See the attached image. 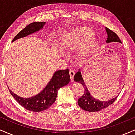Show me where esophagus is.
<instances>
[{
  "mask_svg": "<svg viewBox=\"0 0 135 135\" xmlns=\"http://www.w3.org/2000/svg\"><path fill=\"white\" fill-rule=\"evenodd\" d=\"M75 70H70L69 71V74H70V79H71V81H73L74 80V75H75Z\"/></svg>",
  "mask_w": 135,
  "mask_h": 135,
  "instance_id": "1",
  "label": "esophagus"
}]
</instances>
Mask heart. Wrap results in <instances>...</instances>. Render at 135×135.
Returning <instances> with one entry per match:
<instances>
[{"mask_svg":"<svg viewBox=\"0 0 135 135\" xmlns=\"http://www.w3.org/2000/svg\"><path fill=\"white\" fill-rule=\"evenodd\" d=\"M93 34V32L86 28H76L63 41V51L68 55H71L81 48L80 56L86 58L94 51L97 46V40ZM59 55L63 58H67V55L62 51L59 52Z\"/></svg>","mask_w":135,"mask_h":135,"instance_id":"obj_1","label":"heart"}]
</instances>
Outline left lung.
I'll return each mask as SVG.
<instances>
[{
    "mask_svg": "<svg viewBox=\"0 0 135 135\" xmlns=\"http://www.w3.org/2000/svg\"><path fill=\"white\" fill-rule=\"evenodd\" d=\"M105 30H106L107 33V38L106 41L107 43L114 42L122 43L120 40L119 39V37L117 36V35L115 32L110 30L107 27H105ZM74 80L75 82H77V83L81 84L84 88V93L83 95L79 98V99L78 100V105H79V107L82 109L86 111H88V112L100 111L101 110L108 107L109 105L112 104L118 97V96H117L114 98L110 99L109 100H107V101H100V100L94 98L93 97H92V95H91L90 93H89L86 84H85L81 72H80V69H79L77 72L75 74Z\"/></svg>",
    "mask_w": 135,
    "mask_h": 135,
    "instance_id": "8db88e82",
    "label": "left lung"
}]
</instances>
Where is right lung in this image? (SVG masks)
<instances>
[{"label": "right lung", "instance_id": "1", "mask_svg": "<svg viewBox=\"0 0 135 135\" xmlns=\"http://www.w3.org/2000/svg\"><path fill=\"white\" fill-rule=\"evenodd\" d=\"M46 22H34L27 26L15 36L13 42L18 38L25 37L42 30ZM70 81L69 69L60 70L55 72L52 78L43 90L36 95L30 98H22L11 90H9L18 103L26 109L32 112H41L47 109L55 102L58 91L66 86Z\"/></svg>", "mask_w": 135, "mask_h": 135}]
</instances>
